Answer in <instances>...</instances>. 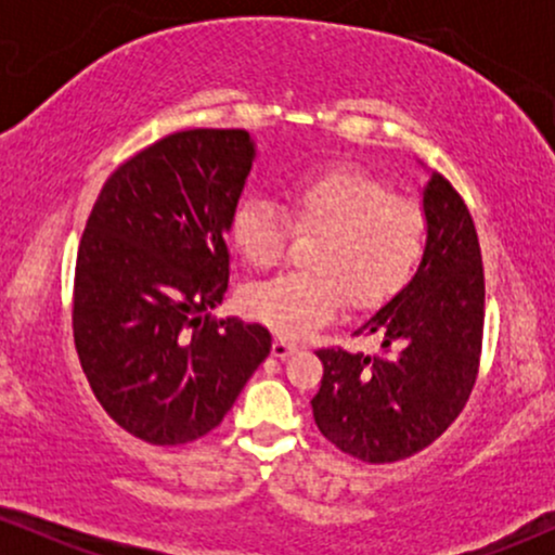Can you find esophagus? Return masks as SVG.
<instances>
[{"label": "esophagus", "instance_id": "esophagus-1", "mask_svg": "<svg viewBox=\"0 0 555 555\" xmlns=\"http://www.w3.org/2000/svg\"><path fill=\"white\" fill-rule=\"evenodd\" d=\"M271 352H273V358L284 360V358H289L292 352H297V344L295 341H286V339H282V336H279V339L273 341Z\"/></svg>", "mask_w": 555, "mask_h": 555}]
</instances>
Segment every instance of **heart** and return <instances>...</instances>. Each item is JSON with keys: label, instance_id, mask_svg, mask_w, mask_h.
<instances>
[{"label": "heart", "instance_id": "obj_1", "mask_svg": "<svg viewBox=\"0 0 555 555\" xmlns=\"http://www.w3.org/2000/svg\"><path fill=\"white\" fill-rule=\"evenodd\" d=\"M289 214L266 195L242 197L232 214V242L256 269L284 258L295 229L321 234L310 250L313 271L282 273L247 286L242 302L279 336L302 339L328 323L344 302L378 308L412 282L428 250V219L415 201L367 171L323 167L292 182Z\"/></svg>", "mask_w": 555, "mask_h": 555}]
</instances>
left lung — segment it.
Returning a JSON list of instances; mask_svg holds the SVG:
<instances>
[{"instance_id":"left-lung-1","label":"left lung","mask_w":555,"mask_h":555,"mask_svg":"<svg viewBox=\"0 0 555 555\" xmlns=\"http://www.w3.org/2000/svg\"><path fill=\"white\" fill-rule=\"evenodd\" d=\"M428 250L410 284L354 334L384 354L318 349L313 417L323 438L367 464L417 454L460 417L473 393L486 323V276L467 203L441 175L423 193Z\"/></svg>"}]
</instances>
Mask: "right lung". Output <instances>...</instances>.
<instances>
[{"label": "right lung", "instance_id": "add662e5", "mask_svg": "<svg viewBox=\"0 0 555 555\" xmlns=\"http://www.w3.org/2000/svg\"><path fill=\"white\" fill-rule=\"evenodd\" d=\"M253 140L182 130L112 171L86 221L73 284V336L93 397L154 446L211 433L269 358L271 334L206 315L227 295V232Z\"/></svg>", "mask_w": 555, "mask_h": 555}]
</instances>
